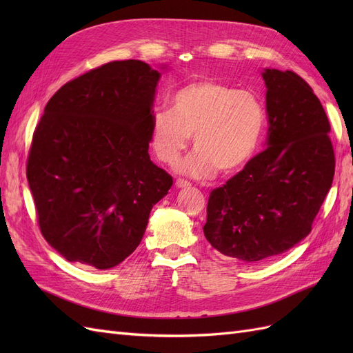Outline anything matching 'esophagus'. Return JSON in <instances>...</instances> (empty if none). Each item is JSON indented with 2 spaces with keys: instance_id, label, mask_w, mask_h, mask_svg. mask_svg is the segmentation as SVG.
<instances>
[{
  "instance_id": "1",
  "label": "esophagus",
  "mask_w": 353,
  "mask_h": 353,
  "mask_svg": "<svg viewBox=\"0 0 353 353\" xmlns=\"http://www.w3.org/2000/svg\"><path fill=\"white\" fill-rule=\"evenodd\" d=\"M175 185H176V188H187V187H190L191 184L188 183L187 179H176V183H175Z\"/></svg>"
}]
</instances>
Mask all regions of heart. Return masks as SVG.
Segmentation results:
<instances>
[{"label":"heart","instance_id":"b5f03b06","mask_svg":"<svg viewBox=\"0 0 353 353\" xmlns=\"http://www.w3.org/2000/svg\"><path fill=\"white\" fill-rule=\"evenodd\" d=\"M265 125L256 94L215 81H199L178 90L170 110L152 116V145L159 160L174 165L194 134L197 150L179 165L191 176L236 172L249 162Z\"/></svg>","mask_w":353,"mask_h":353}]
</instances>
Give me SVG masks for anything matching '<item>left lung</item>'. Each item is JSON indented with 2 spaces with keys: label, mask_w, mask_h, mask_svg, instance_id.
<instances>
[{
  "label": "left lung",
  "mask_w": 353,
  "mask_h": 353,
  "mask_svg": "<svg viewBox=\"0 0 353 353\" xmlns=\"http://www.w3.org/2000/svg\"><path fill=\"white\" fill-rule=\"evenodd\" d=\"M262 77L268 147L212 190L203 227L213 249L244 263L281 254L311 232L336 166L328 117L309 83L292 70Z\"/></svg>",
  "instance_id": "8db88e82"
}]
</instances>
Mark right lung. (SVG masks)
<instances>
[{"mask_svg":"<svg viewBox=\"0 0 353 353\" xmlns=\"http://www.w3.org/2000/svg\"><path fill=\"white\" fill-rule=\"evenodd\" d=\"M159 78L141 60L110 61L63 85L46 105L26 176L41 234L69 262L121 263L174 184L148 154Z\"/></svg>","mask_w":353,"mask_h":353,"instance_id":"obj_1","label":"right lung"}]
</instances>
